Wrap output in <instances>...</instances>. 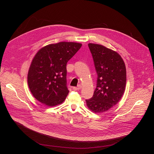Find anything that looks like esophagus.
Listing matches in <instances>:
<instances>
[{
  "mask_svg": "<svg viewBox=\"0 0 154 154\" xmlns=\"http://www.w3.org/2000/svg\"><path fill=\"white\" fill-rule=\"evenodd\" d=\"M82 88V86L81 85H79L77 86H74L73 87V90H79Z\"/></svg>",
  "mask_w": 154,
  "mask_h": 154,
  "instance_id": "1",
  "label": "esophagus"
}]
</instances>
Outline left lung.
Instances as JSON below:
<instances>
[{
	"instance_id": "left-lung-1",
	"label": "left lung",
	"mask_w": 154,
	"mask_h": 154,
	"mask_svg": "<svg viewBox=\"0 0 154 154\" xmlns=\"http://www.w3.org/2000/svg\"><path fill=\"white\" fill-rule=\"evenodd\" d=\"M97 74L93 97L86 100L94 113H103L121 99L126 85V69L121 57L115 51L97 44H88Z\"/></svg>"
}]
</instances>
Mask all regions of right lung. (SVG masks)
Segmentation results:
<instances>
[{
  "instance_id": "right-lung-1",
  "label": "right lung",
  "mask_w": 154,
  "mask_h": 154,
  "mask_svg": "<svg viewBox=\"0 0 154 154\" xmlns=\"http://www.w3.org/2000/svg\"><path fill=\"white\" fill-rule=\"evenodd\" d=\"M81 46L80 43L60 42L44 47L36 53L27 82L32 95L39 102L53 106L65 100L69 93L66 64Z\"/></svg>"
}]
</instances>
